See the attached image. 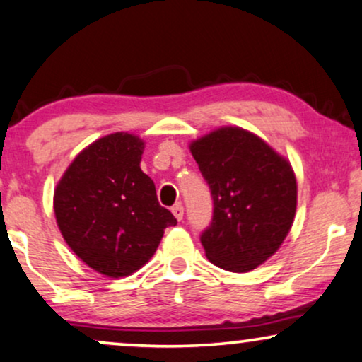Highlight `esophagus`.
Listing matches in <instances>:
<instances>
[{"label": "esophagus", "instance_id": "obj_1", "mask_svg": "<svg viewBox=\"0 0 362 362\" xmlns=\"http://www.w3.org/2000/svg\"><path fill=\"white\" fill-rule=\"evenodd\" d=\"M173 215H174V218H176L177 221H181L182 220V215H185V208L181 206V204H176V206H173Z\"/></svg>", "mask_w": 362, "mask_h": 362}]
</instances>
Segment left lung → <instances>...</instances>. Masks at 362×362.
<instances>
[{
	"instance_id": "1",
	"label": "left lung",
	"mask_w": 362,
	"mask_h": 362,
	"mask_svg": "<svg viewBox=\"0 0 362 362\" xmlns=\"http://www.w3.org/2000/svg\"><path fill=\"white\" fill-rule=\"evenodd\" d=\"M213 196L202 233L208 260L243 274L274 255L292 228L297 181L284 156L242 127H221L189 144Z\"/></svg>"
}]
</instances>
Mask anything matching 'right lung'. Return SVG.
<instances>
[{"label": "right lung", "instance_id": "right-lung-1", "mask_svg": "<svg viewBox=\"0 0 362 362\" xmlns=\"http://www.w3.org/2000/svg\"><path fill=\"white\" fill-rule=\"evenodd\" d=\"M144 141L100 137L72 160L53 194L57 225L80 260L110 279L146 265L176 218L163 208L141 169Z\"/></svg>", "mask_w": 362, "mask_h": 362}]
</instances>
